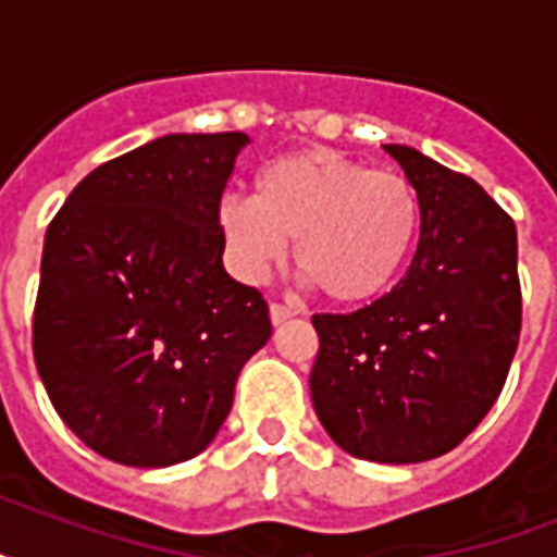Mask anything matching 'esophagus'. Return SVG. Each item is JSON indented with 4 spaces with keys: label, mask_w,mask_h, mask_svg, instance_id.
<instances>
[{
    "label": "esophagus",
    "mask_w": 557,
    "mask_h": 557,
    "mask_svg": "<svg viewBox=\"0 0 557 557\" xmlns=\"http://www.w3.org/2000/svg\"><path fill=\"white\" fill-rule=\"evenodd\" d=\"M269 314H271V323L277 326V323H286L288 318L300 314V309H297V306H286V304H271Z\"/></svg>",
    "instance_id": "obj_1"
}]
</instances>
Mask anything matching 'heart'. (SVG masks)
Listing matches in <instances>:
<instances>
[{
	"mask_svg": "<svg viewBox=\"0 0 557 557\" xmlns=\"http://www.w3.org/2000/svg\"><path fill=\"white\" fill-rule=\"evenodd\" d=\"M236 271L260 280L295 239V262L335 304L384 295L419 231V196L396 170L335 150H297L257 173L253 196L219 205Z\"/></svg>",
	"mask_w": 557,
	"mask_h": 557,
	"instance_id": "obj_1",
	"label": "heart"
}]
</instances>
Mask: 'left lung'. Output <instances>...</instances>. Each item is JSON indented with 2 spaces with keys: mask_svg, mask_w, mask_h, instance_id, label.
I'll list each match as a JSON object with an SVG mask.
<instances>
[{
  "mask_svg": "<svg viewBox=\"0 0 557 557\" xmlns=\"http://www.w3.org/2000/svg\"><path fill=\"white\" fill-rule=\"evenodd\" d=\"M419 196V245L387 295L314 314V413L347 454L407 466L466 440L500 396L520 338L518 231L474 178L387 144Z\"/></svg>",
  "mask_w": 557,
  "mask_h": 557,
  "instance_id": "obj_1",
  "label": "left lung"
}]
</instances>
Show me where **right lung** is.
Returning a JSON list of instances; mask_svg holds the SVG:
<instances>
[{"label": "right lung", "instance_id": "add662e5", "mask_svg": "<svg viewBox=\"0 0 557 557\" xmlns=\"http://www.w3.org/2000/svg\"><path fill=\"white\" fill-rule=\"evenodd\" d=\"M245 133H176L100 164L46 231L34 361L95 454L168 468L208 448L269 304L222 265L219 201Z\"/></svg>", "mask_w": 557, "mask_h": 557}]
</instances>
